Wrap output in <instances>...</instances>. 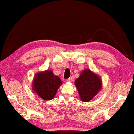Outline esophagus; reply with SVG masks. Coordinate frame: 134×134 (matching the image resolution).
I'll use <instances>...</instances> for the list:
<instances>
[{"instance_id":"1","label":"esophagus","mask_w":134,"mask_h":134,"mask_svg":"<svg viewBox=\"0 0 134 134\" xmlns=\"http://www.w3.org/2000/svg\"><path fill=\"white\" fill-rule=\"evenodd\" d=\"M73 80H74V77H73V76H72V77L69 78V79L67 80V81H69V82H71V81H73Z\"/></svg>"}]
</instances>
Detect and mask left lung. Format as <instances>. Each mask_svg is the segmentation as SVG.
I'll return each mask as SVG.
<instances>
[{"mask_svg": "<svg viewBox=\"0 0 134 134\" xmlns=\"http://www.w3.org/2000/svg\"><path fill=\"white\" fill-rule=\"evenodd\" d=\"M75 84L83 102H88L95 96L102 88V80L99 76L86 69L82 71L75 80Z\"/></svg>", "mask_w": 134, "mask_h": 134, "instance_id": "left-lung-1", "label": "left lung"}]
</instances>
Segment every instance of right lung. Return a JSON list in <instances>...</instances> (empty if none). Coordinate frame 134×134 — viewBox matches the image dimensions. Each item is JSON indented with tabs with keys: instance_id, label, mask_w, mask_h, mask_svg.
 Listing matches in <instances>:
<instances>
[{
	"instance_id": "obj_1",
	"label": "right lung",
	"mask_w": 134,
	"mask_h": 134,
	"mask_svg": "<svg viewBox=\"0 0 134 134\" xmlns=\"http://www.w3.org/2000/svg\"><path fill=\"white\" fill-rule=\"evenodd\" d=\"M62 84L61 80L50 70L36 74L32 83L33 90L44 100L53 99L57 90Z\"/></svg>"
}]
</instances>
